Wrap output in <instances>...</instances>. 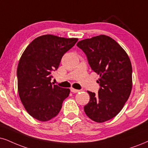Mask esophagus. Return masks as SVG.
I'll return each mask as SVG.
<instances>
[{"instance_id": "34e87169", "label": "esophagus", "mask_w": 148, "mask_h": 148, "mask_svg": "<svg viewBox=\"0 0 148 148\" xmlns=\"http://www.w3.org/2000/svg\"><path fill=\"white\" fill-rule=\"evenodd\" d=\"M70 91H72L73 93H77V92H79V90H78V89H74V88H70Z\"/></svg>"}]
</instances>
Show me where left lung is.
<instances>
[{
    "instance_id": "8db88e82",
    "label": "left lung",
    "mask_w": 148,
    "mask_h": 148,
    "mask_svg": "<svg viewBox=\"0 0 148 148\" xmlns=\"http://www.w3.org/2000/svg\"><path fill=\"white\" fill-rule=\"evenodd\" d=\"M76 46L85 53L92 70L100 76L98 93L87 91L90 99L84 111L93 121L104 122L121 111L130 96L131 62L120 45L105 35L79 41Z\"/></svg>"
}]
</instances>
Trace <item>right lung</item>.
<instances>
[{
  "label": "right lung",
  "instance_id": "right-lung-1",
  "mask_svg": "<svg viewBox=\"0 0 148 148\" xmlns=\"http://www.w3.org/2000/svg\"><path fill=\"white\" fill-rule=\"evenodd\" d=\"M77 38L44 35L35 38L20 57L17 69L19 96L26 111L41 121L56 117L70 89L52 84L51 72L59 68L63 55Z\"/></svg>",
  "mask_w": 148,
  "mask_h": 148
}]
</instances>
